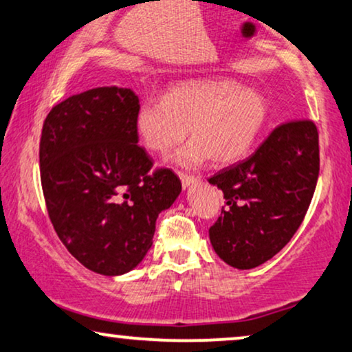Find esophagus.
Segmentation results:
<instances>
[{
	"label": "esophagus",
	"mask_w": 352,
	"mask_h": 352,
	"mask_svg": "<svg viewBox=\"0 0 352 352\" xmlns=\"http://www.w3.org/2000/svg\"><path fill=\"white\" fill-rule=\"evenodd\" d=\"M179 177H181V183H183V188H184V189H189V188H192V186L196 184L197 181H199L196 176L186 175V173H179Z\"/></svg>",
	"instance_id": "34e87169"
}]
</instances>
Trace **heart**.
I'll return each instance as SVG.
<instances>
[{
	"mask_svg": "<svg viewBox=\"0 0 352 352\" xmlns=\"http://www.w3.org/2000/svg\"><path fill=\"white\" fill-rule=\"evenodd\" d=\"M266 98L233 80H188L162 99L143 102L135 112V132L146 150L166 155L188 135L175 163L194 168L212 160L230 164L241 160L267 122Z\"/></svg>",
	"mask_w": 352,
	"mask_h": 352,
	"instance_id": "1",
	"label": "heart"
}]
</instances>
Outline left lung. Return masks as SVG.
Instances as JSON below:
<instances>
[{
    "label": "left lung",
    "mask_w": 352,
    "mask_h": 352,
    "mask_svg": "<svg viewBox=\"0 0 352 352\" xmlns=\"http://www.w3.org/2000/svg\"><path fill=\"white\" fill-rule=\"evenodd\" d=\"M320 171L318 132L310 120L282 124L245 162L209 179L225 209L209 238L219 258L236 269L269 261L296 235Z\"/></svg>",
    "instance_id": "1"
}]
</instances>
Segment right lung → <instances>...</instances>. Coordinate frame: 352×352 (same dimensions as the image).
I'll return each mask as SVG.
<instances>
[{
	"label": "right lung",
	"mask_w": 352,
	"mask_h": 352,
	"mask_svg": "<svg viewBox=\"0 0 352 352\" xmlns=\"http://www.w3.org/2000/svg\"><path fill=\"white\" fill-rule=\"evenodd\" d=\"M130 88L99 86L56 104L42 127L41 181L67 250L102 276H122L153 245L155 222L181 194L171 169L150 173Z\"/></svg>",
	"instance_id": "1"
}]
</instances>
